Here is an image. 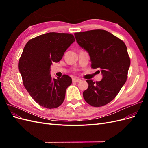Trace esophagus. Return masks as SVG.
<instances>
[{
  "label": "esophagus",
  "mask_w": 148,
  "mask_h": 148,
  "mask_svg": "<svg viewBox=\"0 0 148 148\" xmlns=\"http://www.w3.org/2000/svg\"><path fill=\"white\" fill-rule=\"evenodd\" d=\"M72 81H73V82H79L81 81V79L78 78H73L72 79Z\"/></svg>",
  "instance_id": "34e87169"
}]
</instances>
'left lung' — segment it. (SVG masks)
I'll return each instance as SVG.
<instances>
[{
	"instance_id": "left-lung-1",
	"label": "left lung",
	"mask_w": 148,
	"mask_h": 148,
	"mask_svg": "<svg viewBox=\"0 0 148 148\" xmlns=\"http://www.w3.org/2000/svg\"><path fill=\"white\" fill-rule=\"evenodd\" d=\"M77 42L90 56L92 69H101L99 82L87 79L84 100L93 107L108 104L118 95L127 79L130 59L123 41L103 29L75 33Z\"/></svg>"
}]
</instances>
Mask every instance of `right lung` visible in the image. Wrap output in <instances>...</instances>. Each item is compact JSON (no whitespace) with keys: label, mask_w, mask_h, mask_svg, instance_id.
<instances>
[{"label":"right lung","mask_w":148,"mask_h":148,"mask_svg":"<svg viewBox=\"0 0 148 148\" xmlns=\"http://www.w3.org/2000/svg\"><path fill=\"white\" fill-rule=\"evenodd\" d=\"M75 41L73 34L48 33L30 39L20 58L18 68L25 88L39 105L54 109L63 103L66 89L71 84L69 76L52 78L53 62H59Z\"/></svg>","instance_id":"add662e5"}]
</instances>
